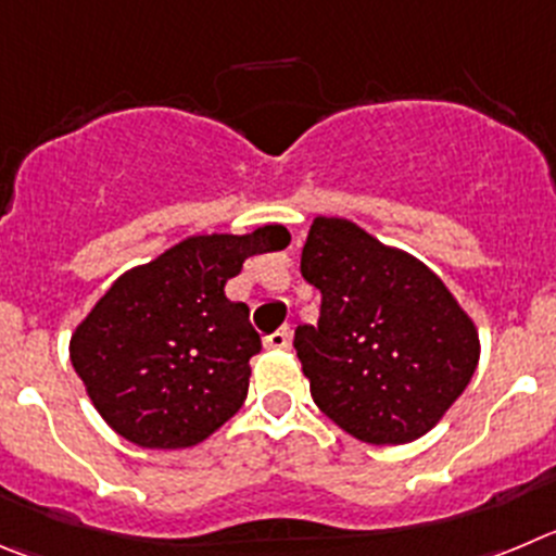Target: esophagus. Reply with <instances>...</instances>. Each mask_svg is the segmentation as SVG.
<instances>
[{
	"label": "esophagus",
	"instance_id": "34e87169",
	"mask_svg": "<svg viewBox=\"0 0 556 556\" xmlns=\"http://www.w3.org/2000/svg\"><path fill=\"white\" fill-rule=\"evenodd\" d=\"M290 345V326H282V329H277L274 334L266 337V349H288Z\"/></svg>",
	"mask_w": 556,
	"mask_h": 556
}]
</instances>
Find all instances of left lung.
<instances>
[{
	"mask_svg": "<svg viewBox=\"0 0 556 556\" xmlns=\"http://www.w3.org/2000/svg\"><path fill=\"white\" fill-rule=\"evenodd\" d=\"M302 277L318 326L295 329L313 401L367 444H408L439 425L480 362V337L422 261L342 216H315Z\"/></svg>",
	"mask_w": 556,
	"mask_h": 556,
	"instance_id": "8db88e82",
	"label": "left lung"
}]
</instances>
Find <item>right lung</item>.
I'll use <instances>...</instances> for the list:
<instances>
[{
	"label": "right lung",
	"instance_id": "right-lung-1",
	"mask_svg": "<svg viewBox=\"0 0 556 556\" xmlns=\"http://www.w3.org/2000/svg\"><path fill=\"white\" fill-rule=\"evenodd\" d=\"M288 243L282 225L189 236L114 279L71 334L74 370L114 433L186 450L243 406L261 337L225 285L247 257Z\"/></svg>",
	"mask_w": 556,
	"mask_h": 556
}]
</instances>
